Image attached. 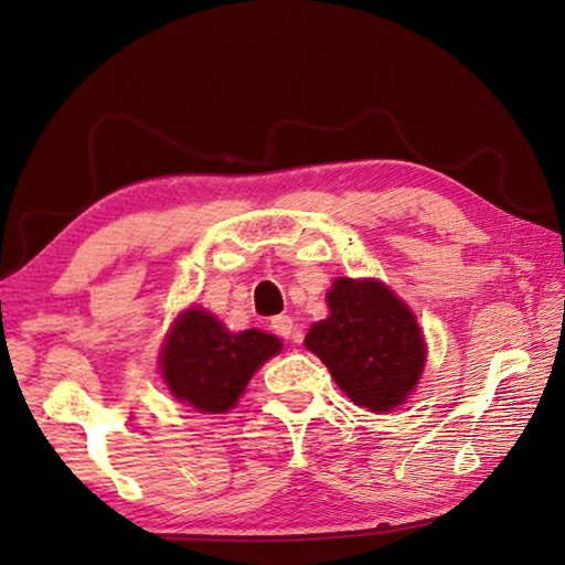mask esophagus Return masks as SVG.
<instances>
[{
    "instance_id": "1",
    "label": "esophagus",
    "mask_w": 565,
    "mask_h": 565,
    "mask_svg": "<svg viewBox=\"0 0 565 565\" xmlns=\"http://www.w3.org/2000/svg\"><path fill=\"white\" fill-rule=\"evenodd\" d=\"M270 328L276 330L280 337H285V339H297V334H295V320L289 318V316H276L270 320Z\"/></svg>"
}]
</instances>
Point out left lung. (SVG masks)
<instances>
[{
	"label": "left lung",
	"mask_w": 565,
	"mask_h": 565,
	"mask_svg": "<svg viewBox=\"0 0 565 565\" xmlns=\"http://www.w3.org/2000/svg\"><path fill=\"white\" fill-rule=\"evenodd\" d=\"M330 316L303 344L328 365L337 386L370 413H388L415 391L426 344L415 313L380 280L337 278Z\"/></svg>",
	"instance_id": "left-lung-1"
}]
</instances>
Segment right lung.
<instances>
[{"label":"right lung","instance_id":"add662e5","mask_svg":"<svg viewBox=\"0 0 565 565\" xmlns=\"http://www.w3.org/2000/svg\"><path fill=\"white\" fill-rule=\"evenodd\" d=\"M280 349L278 337L259 330L228 332L216 316L193 306L169 330L160 370L179 403L221 415L235 407L252 374Z\"/></svg>","mask_w":565,"mask_h":565}]
</instances>
